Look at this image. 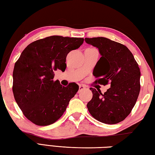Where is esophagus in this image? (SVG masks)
I'll list each match as a JSON object with an SVG mask.
<instances>
[{
	"mask_svg": "<svg viewBox=\"0 0 155 155\" xmlns=\"http://www.w3.org/2000/svg\"><path fill=\"white\" fill-rule=\"evenodd\" d=\"M84 89H85V87L83 85H79V90H78V92H80L81 91H82Z\"/></svg>",
	"mask_w": 155,
	"mask_h": 155,
	"instance_id": "esophagus-1",
	"label": "esophagus"
}]
</instances>
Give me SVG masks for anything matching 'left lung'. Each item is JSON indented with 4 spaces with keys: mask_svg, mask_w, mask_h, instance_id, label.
<instances>
[{
    "mask_svg": "<svg viewBox=\"0 0 155 155\" xmlns=\"http://www.w3.org/2000/svg\"><path fill=\"white\" fill-rule=\"evenodd\" d=\"M98 49L101 57L93 74L96 82L111 87L102 94L90 88L93 96L87 104L91 116L99 122L114 124L122 122L134 107L140 91V70L127 46L103 37L85 38Z\"/></svg>",
    "mask_w": 155,
    "mask_h": 155,
    "instance_id": "obj_1",
    "label": "left lung"
}]
</instances>
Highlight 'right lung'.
Masks as SVG:
<instances>
[{"mask_svg":"<svg viewBox=\"0 0 155 155\" xmlns=\"http://www.w3.org/2000/svg\"><path fill=\"white\" fill-rule=\"evenodd\" d=\"M84 39L47 37L26 47L15 64L13 92L25 117L39 126L53 124L64 114L78 85L67 87L54 81V70L65 71L67 54L79 48Z\"/></svg>","mask_w":155,"mask_h":155,"instance_id":"add662e5","label":"right lung"}]
</instances>
